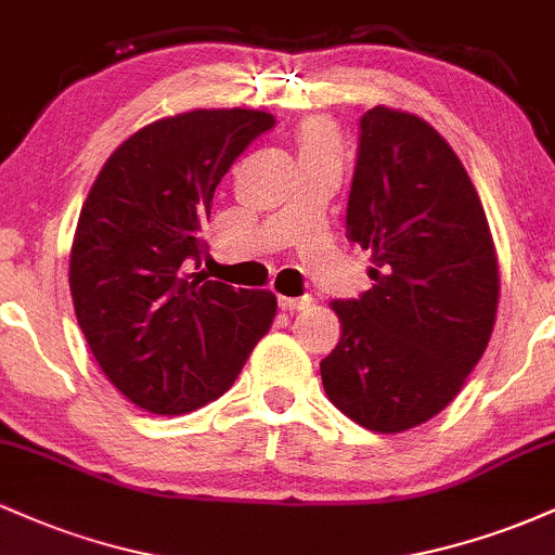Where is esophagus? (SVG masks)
<instances>
[{"mask_svg": "<svg viewBox=\"0 0 555 555\" xmlns=\"http://www.w3.org/2000/svg\"><path fill=\"white\" fill-rule=\"evenodd\" d=\"M313 302V297H279V305L286 313H297V310H305Z\"/></svg>", "mask_w": 555, "mask_h": 555, "instance_id": "1", "label": "esophagus"}]
</instances>
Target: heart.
Wrapping results in <instances>:
<instances>
[{"mask_svg": "<svg viewBox=\"0 0 555 555\" xmlns=\"http://www.w3.org/2000/svg\"><path fill=\"white\" fill-rule=\"evenodd\" d=\"M299 154H310V151H326V149H339V140H336L334 127L321 119H310L299 127Z\"/></svg>", "mask_w": 555, "mask_h": 555, "instance_id": "obj_1", "label": "heart"}]
</instances>
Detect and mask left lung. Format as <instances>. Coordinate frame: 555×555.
I'll return each mask as SVG.
<instances>
[{
  "label": "left lung",
  "instance_id": "obj_1",
  "mask_svg": "<svg viewBox=\"0 0 555 555\" xmlns=\"http://www.w3.org/2000/svg\"><path fill=\"white\" fill-rule=\"evenodd\" d=\"M347 237L373 250V286L331 302L341 339L321 362L323 388L362 428L410 430L460 393L499 305L482 203L428 122L386 106L362 114Z\"/></svg>",
  "mask_w": 555,
  "mask_h": 555
}]
</instances>
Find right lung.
<instances>
[{
	"mask_svg": "<svg viewBox=\"0 0 555 555\" xmlns=\"http://www.w3.org/2000/svg\"><path fill=\"white\" fill-rule=\"evenodd\" d=\"M271 127L256 109L158 119L114 151L82 203L75 315L101 371L140 410L182 415L219 399L271 328V292L201 271L216 184Z\"/></svg>",
	"mask_w": 555,
	"mask_h": 555,
	"instance_id": "add662e5",
	"label": "right lung"
}]
</instances>
